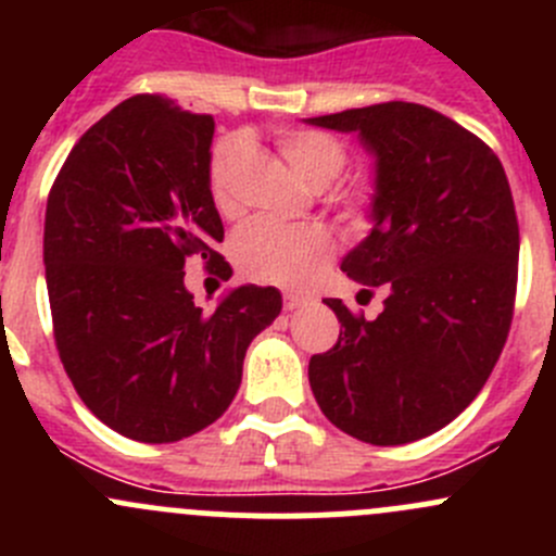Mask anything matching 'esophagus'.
<instances>
[{"instance_id":"34e87169","label":"esophagus","mask_w":556,"mask_h":556,"mask_svg":"<svg viewBox=\"0 0 556 556\" xmlns=\"http://www.w3.org/2000/svg\"><path fill=\"white\" fill-rule=\"evenodd\" d=\"M285 309L293 312V309H301V306L312 304V295H304V293H285Z\"/></svg>"}]
</instances>
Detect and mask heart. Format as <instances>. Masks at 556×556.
<instances>
[{
    "label": "heart",
    "mask_w": 556,
    "mask_h": 556,
    "mask_svg": "<svg viewBox=\"0 0 556 556\" xmlns=\"http://www.w3.org/2000/svg\"><path fill=\"white\" fill-rule=\"evenodd\" d=\"M279 150L288 164L312 188H328L346 166V150L330 134L317 128H290L279 134ZM247 144L242 137H228L212 148L206 182L212 201L220 212L239 206L237 177L242 169ZM341 210L352 223H366L371 215V185L357 182L341 190ZM333 252V237L317 223H282L271 217H255L244 223L233 237V261L239 271L257 282L304 285Z\"/></svg>",
    "instance_id": "1"
}]
</instances>
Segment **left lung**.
<instances>
[{
	"label": "left lung",
	"mask_w": 556,
	"mask_h": 556,
	"mask_svg": "<svg viewBox=\"0 0 556 556\" xmlns=\"http://www.w3.org/2000/svg\"><path fill=\"white\" fill-rule=\"evenodd\" d=\"M357 131L377 153L374 228L341 263L384 288L377 319L325 304L339 341L312 355L325 417L374 446L412 444L450 425L490 379L517 299L519 223L501 159L452 117L384 102L309 117Z\"/></svg>",
	"instance_id": "1"
}]
</instances>
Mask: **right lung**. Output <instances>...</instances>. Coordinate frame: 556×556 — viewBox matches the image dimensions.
Returning a JSON list of instances; mask_svg holds the SVG:
<instances>
[{
	"instance_id": "right-lung-1",
	"label": "right lung",
	"mask_w": 556,
	"mask_h": 556,
	"mask_svg": "<svg viewBox=\"0 0 556 556\" xmlns=\"http://www.w3.org/2000/svg\"><path fill=\"white\" fill-rule=\"evenodd\" d=\"M215 117L137 93L93 123L48 193L45 279L55 350L77 395L126 439L172 444L223 417L250 341L282 309L242 285L212 314L185 263L231 277L206 169Z\"/></svg>"
}]
</instances>
